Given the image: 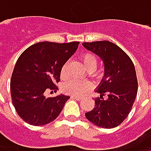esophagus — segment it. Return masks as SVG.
Listing matches in <instances>:
<instances>
[{
  "instance_id": "1",
  "label": "esophagus",
  "mask_w": 151,
  "mask_h": 151,
  "mask_svg": "<svg viewBox=\"0 0 151 151\" xmlns=\"http://www.w3.org/2000/svg\"><path fill=\"white\" fill-rule=\"evenodd\" d=\"M72 99H74V100H77V101H81V98L80 97H78V96H71Z\"/></svg>"
}]
</instances>
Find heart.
<instances>
[{
  "instance_id": "1",
  "label": "heart",
  "mask_w": 151,
  "mask_h": 151,
  "mask_svg": "<svg viewBox=\"0 0 151 151\" xmlns=\"http://www.w3.org/2000/svg\"><path fill=\"white\" fill-rule=\"evenodd\" d=\"M80 59L84 65V66L86 67V69L92 73L93 71H95V69L97 68V65H98V60L96 56L92 53V52H84L81 57ZM67 67L68 65L65 64L62 68H61V72H60V76L62 78H65L67 76ZM92 88V85L90 82L87 81H79V80H76V79H72L69 80L67 82H65L63 85V91L67 93V94H71L73 96H83L84 94H86L89 90H91Z\"/></svg>"
}]
</instances>
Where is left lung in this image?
Masks as SVG:
<instances>
[{"label": "left lung", "instance_id": "8db88e82", "mask_svg": "<svg viewBox=\"0 0 151 151\" xmlns=\"http://www.w3.org/2000/svg\"><path fill=\"white\" fill-rule=\"evenodd\" d=\"M83 46L104 63V78L96 90L100 97L86 117L98 127L115 128L127 118L136 100L138 83L135 65L119 46L109 41L83 43ZM104 95L108 96L106 100Z\"/></svg>", "mask_w": 151, "mask_h": 151}]
</instances>
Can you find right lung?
I'll return each instance as SVG.
<instances>
[{
  "instance_id": "1",
  "label": "right lung",
  "mask_w": 151,
  "mask_h": 151,
  "mask_svg": "<svg viewBox=\"0 0 151 151\" xmlns=\"http://www.w3.org/2000/svg\"><path fill=\"white\" fill-rule=\"evenodd\" d=\"M78 42L37 43L19 57L10 80L12 102L18 115L33 126L54 121L70 96L45 97L47 89L58 90L62 66L73 55Z\"/></svg>"
}]
</instances>
